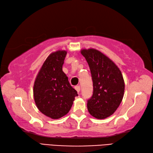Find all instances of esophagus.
<instances>
[{"label":"esophagus","instance_id":"1","mask_svg":"<svg viewBox=\"0 0 153 153\" xmlns=\"http://www.w3.org/2000/svg\"><path fill=\"white\" fill-rule=\"evenodd\" d=\"M75 89L76 90V91L78 92V94H79L80 91V87L79 86V85H76V86H75Z\"/></svg>","mask_w":153,"mask_h":153}]
</instances>
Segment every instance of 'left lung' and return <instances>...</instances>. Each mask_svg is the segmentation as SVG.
I'll return each instance as SVG.
<instances>
[{"mask_svg":"<svg viewBox=\"0 0 153 153\" xmlns=\"http://www.w3.org/2000/svg\"><path fill=\"white\" fill-rule=\"evenodd\" d=\"M91 74L94 92L88 100L89 113L93 117L103 120L112 115L122 101L125 82L120 68L100 51L95 48L81 49Z\"/></svg>","mask_w":153,"mask_h":153,"instance_id":"obj_1","label":"left lung"}]
</instances>
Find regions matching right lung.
I'll return each instance as SVG.
<instances>
[{"label":"right lung","instance_id":"1","mask_svg":"<svg viewBox=\"0 0 153 153\" xmlns=\"http://www.w3.org/2000/svg\"><path fill=\"white\" fill-rule=\"evenodd\" d=\"M67 53L65 50H58L48 55L33 84V99L37 108L53 120L68 114L78 95L62 71Z\"/></svg>","mask_w":153,"mask_h":153}]
</instances>
